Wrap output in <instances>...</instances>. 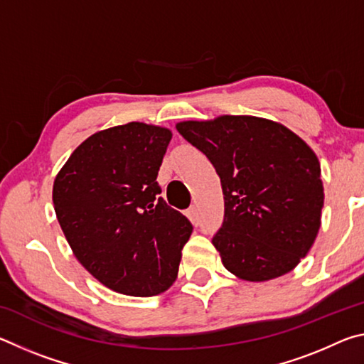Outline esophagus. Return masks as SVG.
I'll return each instance as SVG.
<instances>
[{
	"label": "esophagus",
	"mask_w": 364,
	"mask_h": 364,
	"mask_svg": "<svg viewBox=\"0 0 364 364\" xmlns=\"http://www.w3.org/2000/svg\"><path fill=\"white\" fill-rule=\"evenodd\" d=\"M188 217L191 221H193V223H197V221H199V210H197L196 205H191L188 208Z\"/></svg>",
	"instance_id": "esophagus-1"
}]
</instances>
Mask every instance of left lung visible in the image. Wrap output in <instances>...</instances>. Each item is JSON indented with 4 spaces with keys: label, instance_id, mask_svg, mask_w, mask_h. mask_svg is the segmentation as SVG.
Returning <instances> with one entry per match:
<instances>
[{
    "label": "left lung",
    "instance_id": "1",
    "mask_svg": "<svg viewBox=\"0 0 364 364\" xmlns=\"http://www.w3.org/2000/svg\"><path fill=\"white\" fill-rule=\"evenodd\" d=\"M176 130L220 176L225 218L212 242L225 268L252 282L292 271L321 226L324 189L311 147L281 123L252 115L180 122Z\"/></svg>",
    "mask_w": 364,
    "mask_h": 364
}]
</instances>
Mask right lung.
I'll list each match as a JSON object with an SVG mask.
<instances>
[{
  "label": "right lung",
  "mask_w": 364,
  "mask_h": 364,
  "mask_svg": "<svg viewBox=\"0 0 364 364\" xmlns=\"http://www.w3.org/2000/svg\"><path fill=\"white\" fill-rule=\"evenodd\" d=\"M168 128L130 122L85 139L54 180V210L73 255L112 291L152 297L173 284L193 225L157 180Z\"/></svg>",
  "instance_id": "add662e5"
}]
</instances>
